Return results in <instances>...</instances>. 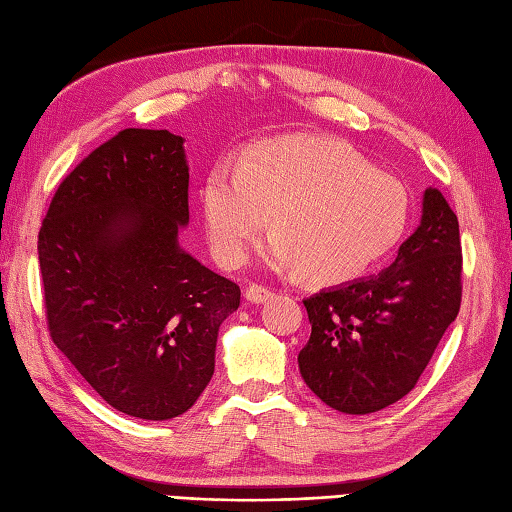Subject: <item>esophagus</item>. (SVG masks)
<instances>
[{
	"mask_svg": "<svg viewBox=\"0 0 512 512\" xmlns=\"http://www.w3.org/2000/svg\"><path fill=\"white\" fill-rule=\"evenodd\" d=\"M245 298L252 303H265L272 298V289L265 285H258V283H249L245 289Z\"/></svg>",
	"mask_w": 512,
	"mask_h": 512,
	"instance_id": "34e87169",
	"label": "esophagus"
}]
</instances>
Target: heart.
<instances>
[{"label":"heart","mask_w":512,"mask_h":512,"mask_svg":"<svg viewBox=\"0 0 512 512\" xmlns=\"http://www.w3.org/2000/svg\"><path fill=\"white\" fill-rule=\"evenodd\" d=\"M209 243L236 265L272 214L267 260L316 283H347L399 243L410 202L397 178L347 144L296 136L258 144L211 167L202 187Z\"/></svg>","instance_id":"heart-1"}]
</instances>
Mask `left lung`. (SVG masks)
<instances>
[{
    "label": "left lung",
    "mask_w": 512,
    "mask_h": 512,
    "mask_svg": "<svg viewBox=\"0 0 512 512\" xmlns=\"http://www.w3.org/2000/svg\"><path fill=\"white\" fill-rule=\"evenodd\" d=\"M461 265L455 211L426 189L421 225L388 269L303 301L312 334L298 368L316 397L347 414L406 397L459 314Z\"/></svg>",
    "instance_id": "left-lung-1"
}]
</instances>
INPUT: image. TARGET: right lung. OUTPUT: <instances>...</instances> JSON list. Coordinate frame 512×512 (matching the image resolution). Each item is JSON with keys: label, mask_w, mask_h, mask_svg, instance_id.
Segmentation results:
<instances>
[{"label": "right lung", "mask_w": 512, "mask_h": 512, "mask_svg": "<svg viewBox=\"0 0 512 512\" xmlns=\"http://www.w3.org/2000/svg\"><path fill=\"white\" fill-rule=\"evenodd\" d=\"M189 223L182 138L124 129L66 176L37 236L53 343L129 417L187 412L214 374L240 287L178 247Z\"/></svg>", "instance_id": "right-lung-1"}]
</instances>
